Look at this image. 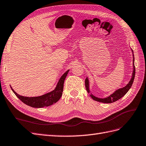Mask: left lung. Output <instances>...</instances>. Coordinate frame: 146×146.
I'll list each match as a JSON object with an SVG mask.
<instances>
[{
    "label": "left lung",
    "mask_w": 146,
    "mask_h": 146,
    "mask_svg": "<svg viewBox=\"0 0 146 146\" xmlns=\"http://www.w3.org/2000/svg\"><path fill=\"white\" fill-rule=\"evenodd\" d=\"M132 52H133V50H132ZM133 56V73H132V76H131V78L130 81L129 82V83L127 84V85L123 87L122 88H120L117 90H116L115 92H113L112 94L110 95V96L107 97V98H104V99H101V98H98L97 97H95L94 96L92 95V94H90V96L91 97V98L96 100L99 102H102V103H105V104H110V103H113L116 102L117 100H118L119 99H120L121 98H122V97L124 96L127 92L129 91V90H130V88L131 87L132 84L133 83V80L135 78V64H134V55ZM85 87L86 91H88V93H90V88H89V80H88V78H86L85 79Z\"/></svg>",
    "instance_id": "obj_1"
}]
</instances>
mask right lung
<instances>
[{"mask_svg":"<svg viewBox=\"0 0 146 146\" xmlns=\"http://www.w3.org/2000/svg\"><path fill=\"white\" fill-rule=\"evenodd\" d=\"M69 70H68L61 77L60 80L57 83V85L55 89L48 93L44 94L41 96L38 97H32V98H29V97H24L23 96H20L13 90L11 87L12 91L14 92L15 94L20 99L23 103L27 105L30 107L33 108H42L45 107H48L54 104H55L58 102L61 98L63 94V87H64V82L65 78L67 76Z\"/></svg>","mask_w":146,"mask_h":146,"instance_id":"right-lung-1","label":"right lung"}]
</instances>
